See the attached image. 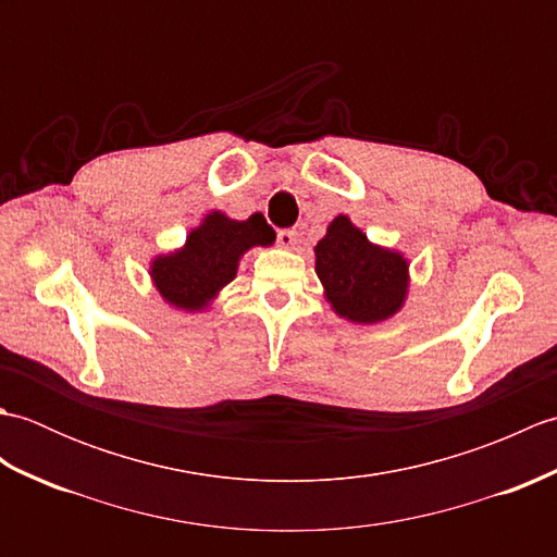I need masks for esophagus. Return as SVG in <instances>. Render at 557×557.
<instances>
[{
    "instance_id": "1",
    "label": "esophagus",
    "mask_w": 557,
    "mask_h": 557,
    "mask_svg": "<svg viewBox=\"0 0 557 557\" xmlns=\"http://www.w3.org/2000/svg\"><path fill=\"white\" fill-rule=\"evenodd\" d=\"M297 230H277V244L282 246V248H292L294 244H297Z\"/></svg>"
}]
</instances>
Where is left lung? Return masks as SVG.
I'll return each instance as SVG.
<instances>
[{"instance_id": "left-lung-1", "label": "left lung", "mask_w": 557, "mask_h": 557, "mask_svg": "<svg viewBox=\"0 0 557 557\" xmlns=\"http://www.w3.org/2000/svg\"><path fill=\"white\" fill-rule=\"evenodd\" d=\"M315 272L327 289V301L354 323L385 321L407 294V260L369 244L345 215L330 222L318 242Z\"/></svg>"}]
</instances>
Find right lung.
Here are the masks:
<instances>
[{"label":"right lung","mask_w":557,"mask_h":557,"mask_svg":"<svg viewBox=\"0 0 557 557\" xmlns=\"http://www.w3.org/2000/svg\"><path fill=\"white\" fill-rule=\"evenodd\" d=\"M272 242L275 232L260 212L244 222L212 212L198 230L188 234L184 251L158 258L152 263V280L162 297L176 309H203L234 280L244 251L251 246H270Z\"/></svg>","instance_id":"1"}]
</instances>
